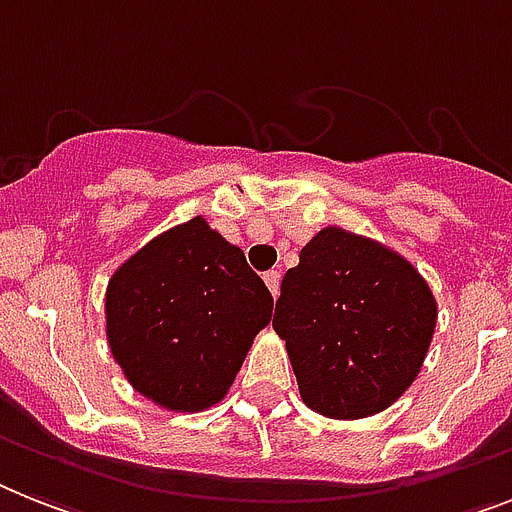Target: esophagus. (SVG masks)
Here are the masks:
<instances>
[{"label": "esophagus", "mask_w": 512, "mask_h": 512, "mask_svg": "<svg viewBox=\"0 0 512 512\" xmlns=\"http://www.w3.org/2000/svg\"><path fill=\"white\" fill-rule=\"evenodd\" d=\"M280 280H282V274L277 272V269H269V272H264V282L266 287H269V293L277 298L280 295Z\"/></svg>", "instance_id": "34e87169"}]
</instances>
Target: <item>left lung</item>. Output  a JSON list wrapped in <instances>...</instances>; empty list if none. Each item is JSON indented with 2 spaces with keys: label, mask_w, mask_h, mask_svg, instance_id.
<instances>
[{
  "label": "left lung",
  "mask_w": 512,
  "mask_h": 512,
  "mask_svg": "<svg viewBox=\"0 0 512 512\" xmlns=\"http://www.w3.org/2000/svg\"><path fill=\"white\" fill-rule=\"evenodd\" d=\"M434 324L437 303L411 261L340 227L303 246L272 319L303 403L329 418L390 408L418 377Z\"/></svg>",
  "instance_id": "obj_1"
}]
</instances>
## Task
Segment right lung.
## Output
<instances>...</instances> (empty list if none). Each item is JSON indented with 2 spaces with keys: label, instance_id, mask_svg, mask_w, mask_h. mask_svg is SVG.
I'll list each match as a JSON object with an SVG mask.
<instances>
[{
  "label": "right lung",
  "instance_id": "right-lung-1",
  "mask_svg": "<svg viewBox=\"0 0 512 512\" xmlns=\"http://www.w3.org/2000/svg\"><path fill=\"white\" fill-rule=\"evenodd\" d=\"M274 298L204 217L154 238L107 287V340L143 398L204 411L225 398Z\"/></svg>",
  "mask_w": 512,
  "mask_h": 512
}]
</instances>
